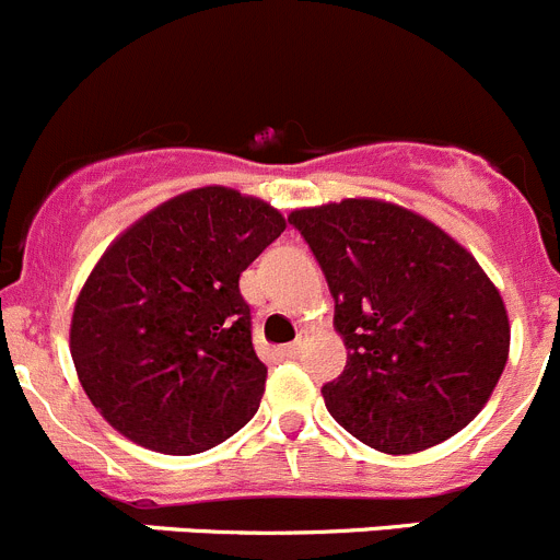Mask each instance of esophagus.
Instances as JSON below:
<instances>
[{"instance_id": "1", "label": "esophagus", "mask_w": 560, "mask_h": 560, "mask_svg": "<svg viewBox=\"0 0 560 560\" xmlns=\"http://www.w3.org/2000/svg\"><path fill=\"white\" fill-rule=\"evenodd\" d=\"M279 353L284 359H295L298 353H301V342H290V345H281L279 348Z\"/></svg>"}]
</instances>
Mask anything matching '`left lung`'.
<instances>
[{"label": "left lung", "mask_w": 560, "mask_h": 560, "mask_svg": "<svg viewBox=\"0 0 560 560\" xmlns=\"http://www.w3.org/2000/svg\"><path fill=\"white\" fill-rule=\"evenodd\" d=\"M334 295L348 348L323 386L348 433L392 456L425 451L478 417L509 362L503 295L445 229L381 198L292 209Z\"/></svg>", "instance_id": "8db88e82"}]
</instances>
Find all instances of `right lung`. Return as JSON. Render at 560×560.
I'll return each mask as SVG.
<instances>
[{
	"label": "right lung",
	"instance_id": "obj_1",
	"mask_svg": "<svg viewBox=\"0 0 560 560\" xmlns=\"http://www.w3.org/2000/svg\"><path fill=\"white\" fill-rule=\"evenodd\" d=\"M287 229L268 201L221 185L162 201L109 243L77 295L71 359L129 442L192 456L259 409L268 368L240 273Z\"/></svg>",
	"mask_w": 560,
	"mask_h": 560
}]
</instances>
